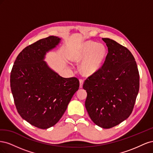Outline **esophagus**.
Masks as SVG:
<instances>
[{"instance_id": "34e87169", "label": "esophagus", "mask_w": 153, "mask_h": 153, "mask_svg": "<svg viewBox=\"0 0 153 153\" xmlns=\"http://www.w3.org/2000/svg\"><path fill=\"white\" fill-rule=\"evenodd\" d=\"M83 84H84V80L82 79V78H80V88H82Z\"/></svg>"}]
</instances>
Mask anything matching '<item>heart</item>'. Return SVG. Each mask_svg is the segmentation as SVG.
I'll use <instances>...</instances> for the list:
<instances>
[{"label":"heart","mask_w":153,"mask_h":153,"mask_svg":"<svg viewBox=\"0 0 153 153\" xmlns=\"http://www.w3.org/2000/svg\"><path fill=\"white\" fill-rule=\"evenodd\" d=\"M105 46L93 41L83 43L74 54L72 60L76 62L82 61L81 71L87 76L93 75L101 66L106 56Z\"/></svg>","instance_id":"heart-1"}]
</instances>
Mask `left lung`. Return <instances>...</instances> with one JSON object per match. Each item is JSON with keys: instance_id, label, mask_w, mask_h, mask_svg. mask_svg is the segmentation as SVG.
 <instances>
[{"instance_id": "1", "label": "left lung", "mask_w": 153, "mask_h": 153, "mask_svg": "<svg viewBox=\"0 0 153 153\" xmlns=\"http://www.w3.org/2000/svg\"><path fill=\"white\" fill-rule=\"evenodd\" d=\"M108 52L101 68L88 76L83 88L87 91L85 106L91 120L108 129L131 115L139 91L140 76L133 55L127 48L103 38Z\"/></svg>"}]
</instances>
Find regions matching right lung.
Returning <instances> with one entry per match:
<instances>
[{
    "label": "right lung",
    "instance_id": "add662e5",
    "mask_svg": "<svg viewBox=\"0 0 153 153\" xmlns=\"http://www.w3.org/2000/svg\"><path fill=\"white\" fill-rule=\"evenodd\" d=\"M60 41L51 36L29 45L18 54L11 69L10 85L18 112L40 129L59 121L80 85L77 78H63L43 61L46 52Z\"/></svg>",
    "mask_w": 153,
    "mask_h": 153
}]
</instances>
